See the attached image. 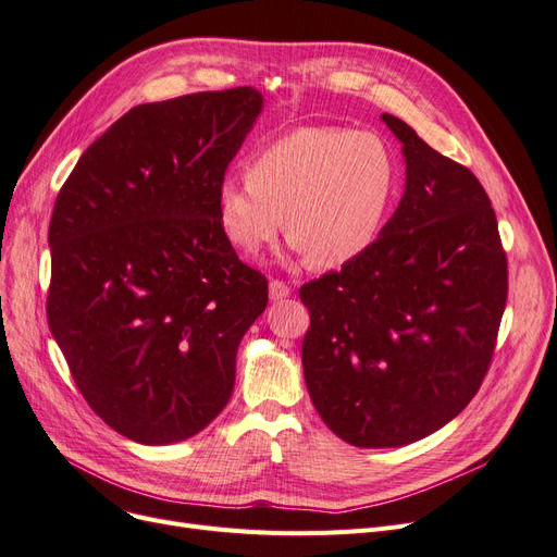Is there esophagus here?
Segmentation results:
<instances>
[{"label": "esophagus", "instance_id": "1", "mask_svg": "<svg viewBox=\"0 0 557 557\" xmlns=\"http://www.w3.org/2000/svg\"><path fill=\"white\" fill-rule=\"evenodd\" d=\"M290 285L287 283H283V281H278V278H272L270 281V299L272 301H281V299H285V297H290Z\"/></svg>", "mask_w": 557, "mask_h": 557}]
</instances>
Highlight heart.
<instances>
[{
	"label": "heart",
	"mask_w": 557,
	"mask_h": 557,
	"mask_svg": "<svg viewBox=\"0 0 557 557\" xmlns=\"http://www.w3.org/2000/svg\"><path fill=\"white\" fill-rule=\"evenodd\" d=\"M397 185V166L380 135L306 125L258 148L249 173L216 187V216L242 253H258L285 228L290 247L315 267L359 260L380 237Z\"/></svg>",
	"instance_id": "b5f03b06"
}]
</instances>
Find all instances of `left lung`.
I'll return each instance as SVG.
<instances>
[{
  "instance_id": "left-lung-1",
  "label": "left lung",
  "mask_w": 557,
  "mask_h": 557,
  "mask_svg": "<svg viewBox=\"0 0 557 557\" xmlns=\"http://www.w3.org/2000/svg\"><path fill=\"white\" fill-rule=\"evenodd\" d=\"M382 119L403 141V201L359 260L299 290L310 399L359 448L407 446L463 411L507 304V256L478 177L405 121Z\"/></svg>"
}]
</instances>
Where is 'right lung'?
Instances as JSON below:
<instances>
[{
    "instance_id": "add662e5",
    "label": "right lung",
    "mask_w": 557,
    "mask_h": 557,
    "mask_svg": "<svg viewBox=\"0 0 557 557\" xmlns=\"http://www.w3.org/2000/svg\"><path fill=\"white\" fill-rule=\"evenodd\" d=\"M262 109L251 86L132 107L84 150L52 221L48 324L111 430L185 441L228 405L267 278L216 216V187Z\"/></svg>"
}]
</instances>
